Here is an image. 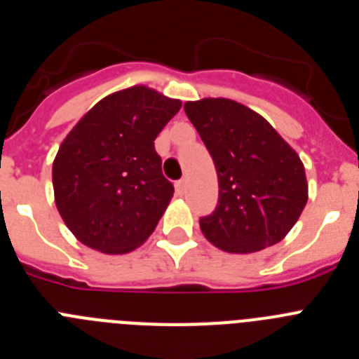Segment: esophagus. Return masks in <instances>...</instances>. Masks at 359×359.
I'll return each instance as SVG.
<instances>
[{"label":"esophagus","instance_id":"34e87169","mask_svg":"<svg viewBox=\"0 0 359 359\" xmlns=\"http://www.w3.org/2000/svg\"><path fill=\"white\" fill-rule=\"evenodd\" d=\"M185 185H187L185 180H180V182H176V185H174V187H176V194L177 196L185 194Z\"/></svg>","mask_w":359,"mask_h":359}]
</instances>
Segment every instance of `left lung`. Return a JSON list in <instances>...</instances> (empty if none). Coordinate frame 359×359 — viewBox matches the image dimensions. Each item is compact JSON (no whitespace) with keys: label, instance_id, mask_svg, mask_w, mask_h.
Here are the masks:
<instances>
[{"label":"left lung","instance_id":"8db88e82","mask_svg":"<svg viewBox=\"0 0 359 359\" xmlns=\"http://www.w3.org/2000/svg\"><path fill=\"white\" fill-rule=\"evenodd\" d=\"M217 170L219 201L199 219L228 253H253L287 236L307 203L304 163L266 118L230 98L185 102Z\"/></svg>","mask_w":359,"mask_h":359}]
</instances>
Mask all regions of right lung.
I'll use <instances>...</instances> for the list:
<instances>
[{"label":"right lung","instance_id":"right-lung-1","mask_svg":"<svg viewBox=\"0 0 359 359\" xmlns=\"http://www.w3.org/2000/svg\"><path fill=\"white\" fill-rule=\"evenodd\" d=\"M182 107L147 86L95 104L62 140L52 167L57 210L82 244L109 255L138 248L172 199L154 140Z\"/></svg>","mask_w":359,"mask_h":359}]
</instances>
